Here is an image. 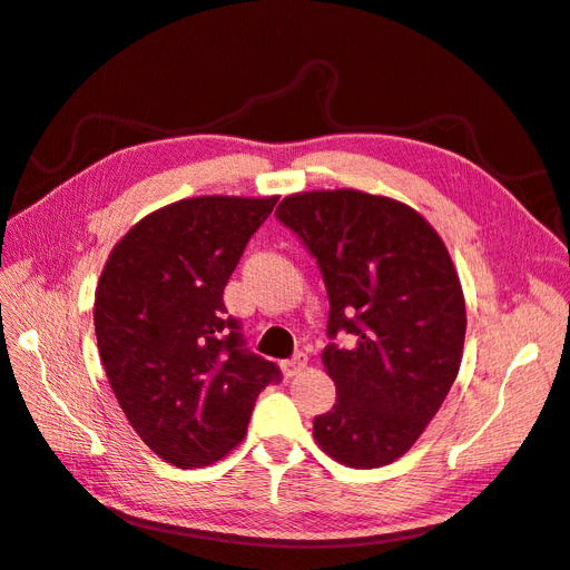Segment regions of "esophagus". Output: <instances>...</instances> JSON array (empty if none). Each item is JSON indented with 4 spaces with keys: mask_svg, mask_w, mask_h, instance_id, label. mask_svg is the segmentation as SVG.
<instances>
[{
    "mask_svg": "<svg viewBox=\"0 0 570 570\" xmlns=\"http://www.w3.org/2000/svg\"><path fill=\"white\" fill-rule=\"evenodd\" d=\"M305 366H308V356H305V354H296L294 358L282 361V371H284L286 377H294V375L303 373Z\"/></svg>",
    "mask_w": 570,
    "mask_h": 570,
    "instance_id": "34e87169",
    "label": "esophagus"
}]
</instances>
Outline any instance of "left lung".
Masks as SVG:
<instances>
[{
    "instance_id": "1",
    "label": "left lung",
    "mask_w": 570,
    "mask_h": 570,
    "mask_svg": "<svg viewBox=\"0 0 570 570\" xmlns=\"http://www.w3.org/2000/svg\"><path fill=\"white\" fill-rule=\"evenodd\" d=\"M276 218L317 259L330 298L323 363L337 402L313 419L330 458L371 470L402 458L455 383L464 296L441 236L412 207L358 189L288 195Z\"/></svg>"
}]
</instances>
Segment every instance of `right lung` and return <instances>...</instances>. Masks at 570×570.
Here are the masks:
<instances>
[{
  "instance_id": "obj_1",
  "label": "right lung",
  "mask_w": 570,
  "mask_h": 570,
  "mask_svg": "<svg viewBox=\"0 0 570 570\" xmlns=\"http://www.w3.org/2000/svg\"><path fill=\"white\" fill-rule=\"evenodd\" d=\"M276 197H193L149 214L112 247L94 325L108 383L160 460L207 466L236 448L255 400L282 381L245 346L224 288Z\"/></svg>"
}]
</instances>
